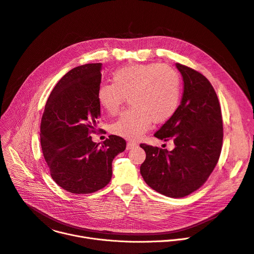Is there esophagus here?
I'll list each match as a JSON object with an SVG mask.
<instances>
[{
  "label": "esophagus",
  "instance_id": "34e87169",
  "mask_svg": "<svg viewBox=\"0 0 254 254\" xmlns=\"http://www.w3.org/2000/svg\"><path fill=\"white\" fill-rule=\"evenodd\" d=\"M137 146H138V144H137L136 142H131V141H129V142H127V150H130V149L136 148Z\"/></svg>",
  "mask_w": 254,
  "mask_h": 254
}]
</instances>
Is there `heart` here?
Returning <instances> with one entry per match:
<instances>
[{
  "instance_id": "b5f03b06",
  "label": "heart",
  "mask_w": 254,
  "mask_h": 254,
  "mask_svg": "<svg viewBox=\"0 0 254 254\" xmlns=\"http://www.w3.org/2000/svg\"><path fill=\"white\" fill-rule=\"evenodd\" d=\"M129 96L132 106L111 126V131L126 139L140 138L152 122L163 124L177 112L182 81L177 70L160 63L126 66L112 74V82L100 83L96 98L108 114L115 115Z\"/></svg>"
}]
</instances>
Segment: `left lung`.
<instances>
[{
  "label": "left lung",
  "instance_id": "8db88e82",
  "mask_svg": "<svg viewBox=\"0 0 254 254\" xmlns=\"http://www.w3.org/2000/svg\"><path fill=\"white\" fill-rule=\"evenodd\" d=\"M184 81L181 104L154 136L173 140L167 151L141 144L146 159L140 172L150 188L172 198L187 196L203 185L218 161L223 146V118L209 80L188 66L176 64Z\"/></svg>",
  "mask_w": 254,
  "mask_h": 254
}]
</instances>
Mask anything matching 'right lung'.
Wrapping results in <instances>:
<instances>
[{
	"mask_svg": "<svg viewBox=\"0 0 254 254\" xmlns=\"http://www.w3.org/2000/svg\"><path fill=\"white\" fill-rule=\"evenodd\" d=\"M101 69L102 63H91L69 70L51 92L42 116L41 146L51 177L73 194L104 188L114 157L127 147L114 134L101 147L92 141L101 114L96 98Z\"/></svg>",
	"mask_w": 254,
	"mask_h": 254,
	"instance_id": "obj_1",
	"label": "right lung"
}]
</instances>
